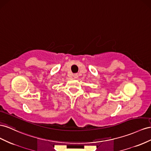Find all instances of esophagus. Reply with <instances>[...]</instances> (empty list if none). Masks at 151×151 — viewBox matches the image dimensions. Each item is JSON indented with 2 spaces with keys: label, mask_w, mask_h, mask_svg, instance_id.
Segmentation results:
<instances>
[{
  "label": "esophagus",
  "mask_w": 151,
  "mask_h": 151,
  "mask_svg": "<svg viewBox=\"0 0 151 151\" xmlns=\"http://www.w3.org/2000/svg\"><path fill=\"white\" fill-rule=\"evenodd\" d=\"M73 76L75 78H78V75L77 74V73H75V74H73Z\"/></svg>",
  "instance_id": "1"
}]
</instances>
